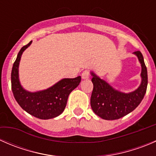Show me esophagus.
<instances>
[{
	"mask_svg": "<svg viewBox=\"0 0 156 156\" xmlns=\"http://www.w3.org/2000/svg\"><path fill=\"white\" fill-rule=\"evenodd\" d=\"M90 77V72L88 70H84V72L81 73V78L82 79H88Z\"/></svg>",
	"mask_w": 156,
	"mask_h": 156,
	"instance_id": "1",
	"label": "esophagus"
}]
</instances>
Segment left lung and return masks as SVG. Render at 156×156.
Here are the masks:
<instances>
[{"label":"left lung","instance_id":"1","mask_svg":"<svg viewBox=\"0 0 156 156\" xmlns=\"http://www.w3.org/2000/svg\"><path fill=\"white\" fill-rule=\"evenodd\" d=\"M142 66V82L133 92L124 94L113 89L105 81L91 73L94 89L90 97V106L96 115L106 120L121 119L135 109L144 99L148 84L147 69L140 51H135Z\"/></svg>","mask_w":156,"mask_h":156}]
</instances>
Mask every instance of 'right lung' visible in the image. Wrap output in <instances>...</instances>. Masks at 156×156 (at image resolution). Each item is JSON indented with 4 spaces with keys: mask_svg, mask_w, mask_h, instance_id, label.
<instances>
[{
    "mask_svg": "<svg viewBox=\"0 0 156 156\" xmlns=\"http://www.w3.org/2000/svg\"><path fill=\"white\" fill-rule=\"evenodd\" d=\"M30 41L19 52L11 72V87L17 103L26 112L40 119H50L59 115L65 109L69 95L81 82V76L64 78L45 90L30 93L25 90L19 81V64L23 51Z\"/></svg>",
    "mask_w": 156,
    "mask_h": 156,
    "instance_id": "obj_1",
    "label": "right lung"
}]
</instances>
